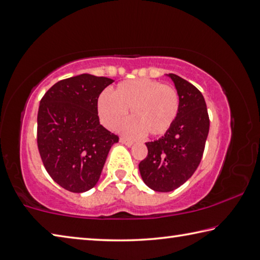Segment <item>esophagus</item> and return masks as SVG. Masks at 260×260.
I'll list each match as a JSON object with an SVG mask.
<instances>
[{"instance_id":"obj_1","label":"esophagus","mask_w":260,"mask_h":260,"mask_svg":"<svg viewBox=\"0 0 260 260\" xmlns=\"http://www.w3.org/2000/svg\"><path fill=\"white\" fill-rule=\"evenodd\" d=\"M120 143H122V144H125V146H127V147H132L133 146V141H131V140H127V139H125V138H120Z\"/></svg>"}]
</instances>
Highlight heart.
I'll return each mask as SVG.
<instances>
[{
    "label": "heart",
    "instance_id": "heart-1",
    "mask_svg": "<svg viewBox=\"0 0 260 260\" xmlns=\"http://www.w3.org/2000/svg\"><path fill=\"white\" fill-rule=\"evenodd\" d=\"M127 109L132 116L121 126L131 138L166 133L179 111V95L171 86L150 79H134L120 82L112 95L103 93L98 101L101 120L108 128H114L124 119Z\"/></svg>",
    "mask_w": 260,
    "mask_h": 260
}]
</instances>
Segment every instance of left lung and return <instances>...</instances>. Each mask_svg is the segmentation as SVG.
<instances>
[{
  "label": "left lung",
  "mask_w": 260,
  "mask_h": 260,
  "mask_svg": "<svg viewBox=\"0 0 260 260\" xmlns=\"http://www.w3.org/2000/svg\"><path fill=\"white\" fill-rule=\"evenodd\" d=\"M179 95V111L164 136L147 142L148 156L139 164L143 182L155 191L169 192L187 181L199 167L209 134L205 100L197 88L169 73Z\"/></svg>",
  "instance_id": "obj_1"
}]
</instances>
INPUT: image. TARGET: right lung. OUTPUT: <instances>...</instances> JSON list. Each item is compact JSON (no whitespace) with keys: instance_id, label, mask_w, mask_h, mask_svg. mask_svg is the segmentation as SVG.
<instances>
[{"instance_id":"obj_1","label":"right lung","mask_w":260,"mask_h":260,"mask_svg":"<svg viewBox=\"0 0 260 260\" xmlns=\"http://www.w3.org/2000/svg\"><path fill=\"white\" fill-rule=\"evenodd\" d=\"M114 80L83 73L55 83L38 112V148L47 172L72 192L99 182L117 135L100 124L98 100Z\"/></svg>"}]
</instances>
